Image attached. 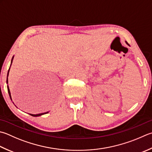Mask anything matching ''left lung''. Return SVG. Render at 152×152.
I'll list each match as a JSON object with an SVG mask.
<instances>
[{
  "label": "left lung",
  "mask_w": 152,
  "mask_h": 152,
  "mask_svg": "<svg viewBox=\"0 0 152 152\" xmlns=\"http://www.w3.org/2000/svg\"><path fill=\"white\" fill-rule=\"evenodd\" d=\"M125 43H126V44H127V45H129V46H130V45H129V43H127V42H126V41H125Z\"/></svg>",
  "instance_id": "8db88e82"
}]
</instances>
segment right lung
<instances>
[{
	"mask_svg": "<svg viewBox=\"0 0 152 152\" xmlns=\"http://www.w3.org/2000/svg\"><path fill=\"white\" fill-rule=\"evenodd\" d=\"M14 56H12V60H11V63H10V68H9V69H8V73H7V84H8V74H9V72H10V66H11V65H12V61H13V59H14ZM7 89H8V94H9V96H10V99L12 100V97H11V94H10V89H9V87H8V85H7ZM48 111L47 112H45V113H39V114H36V115H34V114H29L30 115H31V116H33V117H39V116H41V115H45V114H47V113H48Z\"/></svg>",
	"mask_w": 152,
	"mask_h": 152,
	"instance_id": "right-lung-1",
	"label": "right lung"
}]
</instances>
